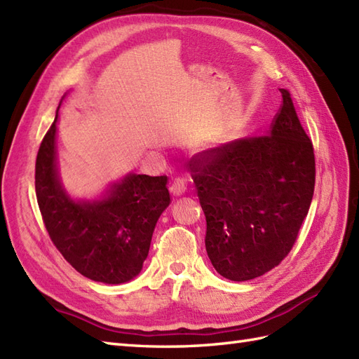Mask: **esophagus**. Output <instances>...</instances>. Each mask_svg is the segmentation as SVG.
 <instances>
[{"mask_svg":"<svg viewBox=\"0 0 359 359\" xmlns=\"http://www.w3.org/2000/svg\"><path fill=\"white\" fill-rule=\"evenodd\" d=\"M187 185H188V180L185 177H176L174 182L171 183L170 191L172 196H182L183 193L187 191Z\"/></svg>","mask_w":359,"mask_h":359,"instance_id":"obj_1","label":"esophagus"}]
</instances>
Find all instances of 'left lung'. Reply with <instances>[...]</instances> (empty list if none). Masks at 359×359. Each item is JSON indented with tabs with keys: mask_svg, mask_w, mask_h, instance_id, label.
<instances>
[{
	"mask_svg": "<svg viewBox=\"0 0 359 359\" xmlns=\"http://www.w3.org/2000/svg\"><path fill=\"white\" fill-rule=\"evenodd\" d=\"M268 135L228 142L189 162L206 217L212 266L232 281L254 280L285 260L309 212L315 154L289 90Z\"/></svg>",
	"mask_w": 359,
	"mask_h": 359,
	"instance_id": "left-lung-1",
	"label": "left lung"
}]
</instances>
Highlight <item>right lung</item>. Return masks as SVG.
Here are the masks:
<instances>
[{
	"label": "right lung",
	"mask_w": 359,
	"mask_h": 359,
	"mask_svg": "<svg viewBox=\"0 0 359 359\" xmlns=\"http://www.w3.org/2000/svg\"><path fill=\"white\" fill-rule=\"evenodd\" d=\"M56 119L41 142L35 189L43 222L57 251L84 277L121 285L140 272L154 226L170 205L166 176L130 174L101 202L76 203L57 180Z\"/></svg>",
	"instance_id": "obj_1"
}]
</instances>
